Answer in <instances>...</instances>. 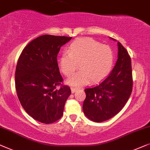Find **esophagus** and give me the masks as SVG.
<instances>
[{
    "mask_svg": "<svg viewBox=\"0 0 150 150\" xmlns=\"http://www.w3.org/2000/svg\"><path fill=\"white\" fill-rule=\"evenodd\" d=\"M71 92H72V93H74V92H75L77 90V88H74V87H71Z\"/></svg>",
    "mask_w": 150,
    "mask_h": 150,
    "instance_id": "1",
    "label": "esophagus"
}]
</instances>
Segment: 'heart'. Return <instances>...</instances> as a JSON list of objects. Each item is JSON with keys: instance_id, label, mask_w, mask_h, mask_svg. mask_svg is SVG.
I'll return each mask as SVG.
<instances>
[{"instance_id": "b5f03b06", "label": "heart", "mask_w": 150, "mask_h": 150, "mask_svg": "<svg viewBox=\"0 0 150 150\" xmlns=\"http://www.w3.org/2000/svg\"><path fill=\"white\" fill-rule=\"evenodd\" d=\"M114 55L108 45L89 37L75 40L67 53L59 59V67L63 74L71 75L77 68L80 70L71 75L67 83L73 86L85 85L88 81L96 83L106 77L112 69Z\"/></svg>"}]
</instances>
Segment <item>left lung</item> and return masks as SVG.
<instances>
[{
    "instance_id": "8db88e82",
    "label": "left lung",
    "mask_w": 150,
    "mask_h": 150,
    "mask_svg": "<svg viewBox=\"0 0 150 150\" xmlns=\"http://www.w3.org/2000/svg\"><path fill=\"white\" fill-rule=\"evenodd\" d=\"M117 46V60L110 74L97 85L85 89L86 97L83 111L86 116L93 122L106 121L117 114L131 94V59L120 42Z\"/></svg>"
}]
</instances>
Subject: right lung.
<instances>
[{"instance_id": "right-lung-1", "label": "right lung", "mask_w": 150, "mask_h": 150, "mask_svg": "<svg viewBox=\"0 0 150 150\" xmlns=\"http://www.w3.org/2000/svg\"><path fill=\"white\" fill-rule=\"evenodd\" d=\"M71 39L40 36L24 47L17 63L15 79L19 100L26 113L41 123L60 119L71 94L68 86L61 84L63 79L57 62L60 47Z\"/></svg>"}]
</instances>
